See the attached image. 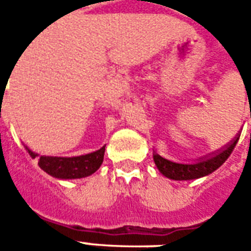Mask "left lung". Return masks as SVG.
<instances>
[{"instance_id": "8db88e82", "label": "left lung", "mask_w": 251, "mask_h": 251, "mask_svg": "<svg viewBox=\"0 0 251 251\" xmlns=\"http://www.w3.org/2000/svg\"><path fill=\"white\" fill-rule=\"evenodd\" d=\"M238 138L235 137L231 142H228L226 147H223L215 153H210L207 156L199 157L189 161V163H180L172 161L168 158L160 156L157 153H153V160L160 174L171 180H194L199 177H204L207 175L212 174L214 171L221 167L231 154L232 149L237 145Z\"/></svg>"}]
</instances>
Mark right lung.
Listing matches in <instances>:
<instances>
[{
  "mask_svg": "<svg viewBox=\"0 0 251 251\" xmlns=\"http://www.w3.org/2000/svg\"><path fill=\"white\" fill-rule=\"evenodd\" d=\"M106 147V145H104ZM104 147L88 154L75 157H56V156H40L25 147L32 158L39 160V167L52 177L60 180L83 179L97 172L103 163Z\"/></svg>",
  "mask_w": 251,
  "mask_h": 251,
  "instance_id": "add662e5",
  "label": "right lung"
}]
</instances>
